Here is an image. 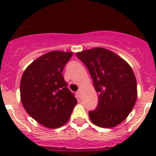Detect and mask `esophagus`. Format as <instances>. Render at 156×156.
Segmentation results:
<instances>
[{
    "mask_svg": "<svg viewBox=\"0 0 156 156\" xmlns=\"http://www.w3.org/2000/svg\"><path fill=\"white\" fill-rule=\"evenodd\" d=\"M80 94H81V90H78V91L76 92V95H77L78 99H80Z\"/></svg>",
    "mask_w": 156,
    "mask_h": 156,
    "instance_id": "1",
    "label": "esophagus"
}]
</instances>
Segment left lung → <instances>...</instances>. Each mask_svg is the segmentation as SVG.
<instances>
[{
    "label": "left lung",
    "mask_w": 156,
    "mask_h": 156,
    "mask_svg": "<svg viewBox=\"0 0 156 156\" xmlns=\"http://www.w3.org/2000/svg\"><path fill=\"white\" fill-rule=\"evenodd\" d=\"M76 56L88 69L99 93L97 108L88 113L90 121L102 128L121 123L137 100V82L130 66L116 54L102 48L84 50Z\"/></svg>",
    "instance_id": "8db88e82"
}]
</instances>
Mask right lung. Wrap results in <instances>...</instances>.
Wrapping results in <instances>:
<instances>
[{
    "instance_id": "obj_1",
    "label": "right lung",
    "mask_w": 156,
    "mask_h": 156,
    "mask_svg": "<svg viewBox=\"0 0 156 156\" xmlns=\"http://www.w3.org/2000/svg\"><path fill=\"white\" fill-rule=\"evenodd\" d=\"M73 53L52 51L34 61L20 83L21 101L33 119L48 128L61 127L69 121L77 99L62 75Z\"/></svg>"
}]
</instances>
